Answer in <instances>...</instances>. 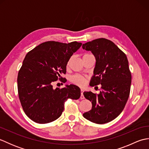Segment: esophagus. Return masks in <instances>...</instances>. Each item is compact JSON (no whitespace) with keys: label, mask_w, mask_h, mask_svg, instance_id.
Listing matches in <instances>:
<instances>
[{"label":"esophagus","mask_w":149,"mask_h":149,"mask_svg":"<svg viewBox=\"0 0 149 149\" xmlns=\"http://www.w3.org/2000/svg\"><path fill=\"white\" fill-rule=\"evenodd\" d=\"M83 92H84V90H81V99H84V96L83 95Z\"/></svg>","instance_id":"34e87169"}]
</instances>
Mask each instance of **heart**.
<instances>
[{"instance_id": "1", "label": "heart", "mask_w": 149, "mask_h": 149, "mask_svg": "<svg viewBox=\"0 0 149 149\" xmlns=\"http://www.w3.org/2000/svg\"><path fill=\"white\" fill-rule=\"evenodd\" d=\"M85 55L88 54H84V56ZM72 81L74 83L79 85V86H83L85 83V79L83 77L80 76V75H74V76H73L72 77Z\"/></svg>"}]
</instances>
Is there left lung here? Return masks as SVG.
Wrapping results in <instances>:
<instances>
[{"label": "left lung", "instance_id": "obj_1", "mask_svg": "<svg viewBox=\"0 0 149 149\" xmlns=\"http://www.w3.org/2000/svg\"><path fill=\"white\" fill-rule=\"evenodd\" d=\"M91 51L96 63L91 86L101 84L99 94L84 91V97L92 104L83 116L89 121L103 124L112 121L122 113L128 100L131 84V74L127 56L111 41L99 38L83 45Z\"/></svg>", "mask_w": 149, "mask_h": 149}]
</instances>
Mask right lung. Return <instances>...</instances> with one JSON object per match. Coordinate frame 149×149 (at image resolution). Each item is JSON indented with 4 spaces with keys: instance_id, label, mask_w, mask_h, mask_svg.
Listing matches in <instances>:
<instances>
[{
    "instance_id": "1",
    "label": "right lung",
    "mask_w": 149,
    "mask_h": 149,
    "mask_svg": "<svg viewBox=\"0 0 149 149\" xmlns=\"http://www.w3.org/2000/svg\"><path fill=\"white\" fill-rule=\"evenodd\" d=\"M81 43L49 41L40 44L27 54L17 78L18 96L25 113L33 121L47 123L61 115L68 99L77 100L81 90L76 85L59 89L53 82L66 74V65Z\"/></svg>"
}]
</instances>
